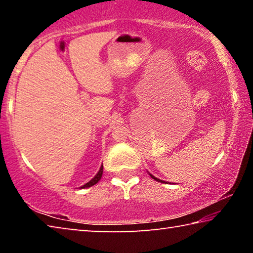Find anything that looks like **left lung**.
I'll return each instance as SVG.
<instances>
[{
    "instance_id": "1",
    "label": "left lung",
    "mask_w": 253,
    "mask_h": 253,
    "mask_svg": "<svg viewBox=\"0 0 253 253\" xmlns=\"http://www.w3.org/2000/svg\"><path fill=\"white\" fill-rule=\"evenodd\" d=\"M151 176H152V178H154V179H155V181H157V182H162V183H164L163 181H161V179H158V178H156L155 176H153V175H151Z\"/></svg>"
}]
</instances>
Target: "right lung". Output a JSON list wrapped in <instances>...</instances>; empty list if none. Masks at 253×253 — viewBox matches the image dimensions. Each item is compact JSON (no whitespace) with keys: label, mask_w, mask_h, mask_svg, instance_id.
<instances>
[{"label":"right lung","mask_w":253,"mask_h":253,"mask_svg":"<svg viewBox=\"0 0 253 253\" xmlns=\"http://www.w3.org/2000/svg\"><path fill=\"white\" fill-rule=\"evenodd\" d=\"M102 168H104V166L101 165V168H100V169H99V172L97 173L96 176L93 177L90 182H88L87 184H84V186H81V188H84V187H90V186H92V185H95L96 183H98V181H99V179H100V178H101V176H102V170H104V169H102Z\"/></svg>","instance_id":"right-lung-1"}]
</instances>
